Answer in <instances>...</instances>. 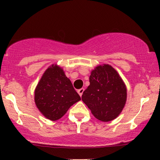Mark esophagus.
<instances>
[{
	"instance_id": "34e87169",
	"label": "esophagus",
	"mask_w": 160,
	"mask_h": 160,
	"mask_svg": "<svg viewBox=\"0 0 160 160\" xmlns=\"http://www.w3.org/2000/svg\"><path fill=\"white\" fill-rule=\"evenodd\" d=\"M83 92H84V89H83V88H82V89H79V90L78 91V94L80 95V97L82 96V93H83Z\"/></svg>"
}]
</instances>
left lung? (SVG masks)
Segmentation results:
<instances>
[{"instance_id":"1","label":"left lung","mask_w":160,"mask_h":160,"mask_svg":"<svg viewBox=\"0 0 160 160\" xmlns=\"http://www.w3.org/2000/svg\"><path fill=\"white\" fill-rule=\"evenodd\" d=\"M89 82L82 101L98 120H113L123 110L127 99L126 86L119 73L108 64L97 65L92 70Z\"/></svg>"}]
</instances>
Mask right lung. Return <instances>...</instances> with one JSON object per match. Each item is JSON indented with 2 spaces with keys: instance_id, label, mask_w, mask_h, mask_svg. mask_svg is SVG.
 I'll list each match as a JSON object with an SVG mask.
<instances>
[{
  "instance_id": "add662e5",
  "label": "right lung",
  "mask_w": 160,
  "mask_h": 160,
  "mask_svg": "<svg viewBox=\"0 0 160 160\" xmlns=\"http://www.w3.org/2000/svg\"><path fill=\"white\" fill-rule=\"evenodd\" d=\"M80 100L61 66L52 64L44 71L34 89V102L41 114L49 120L61 119Z\"/></svg>"
}]
</instances>
